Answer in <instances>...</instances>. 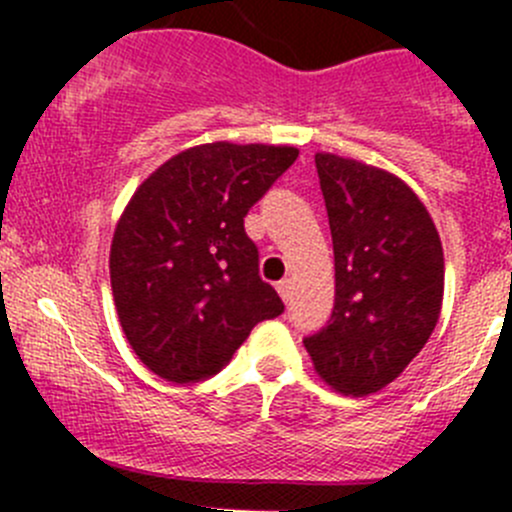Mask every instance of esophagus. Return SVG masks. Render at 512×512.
<instances>
[{"mask_svg": "<svg viewBox=\"0 0 512 512\" xmlns=\"http://www.w3.org/2000/svg\"><path fill=\"white\" fill-rule=\"evenodd\" d=\"M292 280H289V277H285V280L282 282H277V292H280V297H282V302H292Z\"/></svg>", "mask_w": 512, "mask_h": 512, "instance_id": "obj_1", "label": "esophagus"}]
</instances>
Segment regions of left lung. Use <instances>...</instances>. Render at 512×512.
I'll list each match as a JSON object with an SVG mask.
<instances>
[{
	"label": "left lung",
	"instance_id": "left-lung-1",
	"mask_svg": "<svg viewBox=\"0 0 512 512\" xmlns=\"http://www.w3.org/2000/svg\"><path fill=\"white\" fill-rule=\"evenodd\" d=\"M334 245V312L304 339L319 379L344 396L389 386L431 337L443 304V247L399 175L314 156Z\"/></svg>",
	"mask_w": 512,
	"mask_h": 512
}]
</instances>
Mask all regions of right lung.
Returning <instances> with one entry per match:
<instances>
[{
	"instance_id": "add662e5",
	"label": "right lung",
	"mask_w": 512,
	"mask_h": 512,
	"mask_svg": "<svg viewBox=\"0 0 512 512\" xmlns=\"http://www.w3.org/2000/svg\"><path fill=\"white\" fill-rule=\"evenodd\" d=\"M297 156L294 146L203 143L165 160L128 200L108 257L113 302L160 379L218 374L257 322L282 314L245 215Z\"/></svg>"
}]
</instances>
